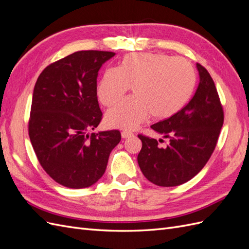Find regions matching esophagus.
<instances>
[{
    "mask_svg": "<svg viewBox=\"0 0 249 249\" xmlns=\"http://www.w3.org/2000/svg\"><path fill=\"white\" fill-rule=\"evenodd\" d=\"M133 133H131V132H127V131H123L122 132V137L124 138V139H125V138H129V137H132L133 136Z\"/></svg>",
    "mask_w": 249,
    "mask_h": 249,
    "instance_id": "1",
    "label": "esophagus"
}]
</instances>
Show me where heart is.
I'll list each match as a JSON object with an SVG mask.
<instances>
[{
  "instance_id": "1",
  "label": "heart",
  "mask_w": 249,
  "mask_h": 249,
  "mask_svg": "<svg viewBox=\"0 0 249 249\" xmlns=\"http://www.w3.org/2000/svg\"><path fill=\"white\" fill-rule=\"evenodd\" d=\"M195 84L194 67L184 58L162 53H131L117 69L105 71L97 97L111 107L132 87V99L110 109L105 117L108 126L131 131L149 115L159 120L176 115L191 99Z\"/></svg>"
}]
</instances>
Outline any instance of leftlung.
<instances>
[{"label": "left lung", "mask_w": 249, "mask_h": 249, "mask_svg": "<svg viewBox=\"0 0 249 249\" xmlns=\"http://www.w3.org/2000/svg\"><path fill=\"white\" fill-rule=\"evenodd\" d=\"M199 84L191 101L176 115L150 127L169 138L166 147L138 135L142 148L137 157L144 177L161 187L182 185L194 178L212 156L223 124L224 114L214 81L196 63ZM159 141H163L160 139Z\"/></svg>", "instance_id": "left-lung-1"}]
</instances>
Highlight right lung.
<instances>
[{
  "mask_svg": "<svg viewBox=\"0 0 249 249\" xmlns=\"http://www.w3.org/2000/svg\"><path fill=\"white\" fill-rule=\"evenodd\" d=\"M114 55L76 52L47 66L36 81L30 140L44 171L64 187L82 189L95 184L122 139L117 130L88 134L103 115L96 95L97 74Z\"/></svg>",
  "mask_w": 249,
  "mask_h": 249,
  "instance_id": "obj_1",
  "label": "right lung"
}]
</instances>
